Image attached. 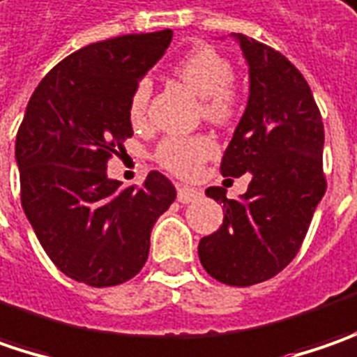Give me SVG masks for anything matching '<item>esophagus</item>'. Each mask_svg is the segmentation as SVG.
Segmentation results:
<instances>
[{
    "instance_id": "34e87169",
    "label": "esophagus",
    "mask_w": 357,
    "mask_h": 357,
    "mask_svg": "<svg viewBox=\"0 0 357 357\" xmlns=\"http://www.w3.org/2000/svg\"><path fill=\"white\" fill-rule=\"evenodd\" d=\"M199 197H202L199 190L188 188V185H179L178 188V202H181V204H192V202L199 199Z\"/></svg>"
}]
</instances>
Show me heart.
I'll return each instance as SVG.
<instances>
[{
    "mask_svg": "<svg viewBox=\"0 0 357 357\" xmlns=\"http://www.w3.org/2000/svg\"><path fill=\"white\" fill-rule=\"evenodd\" d=\"M174 73L202 98V114L213 123H225L240 107V87L231 79V63L218 50L197 45L174 66ZM151 98V82L142 79L130 98V117L142 121ZM213 142L206 135H167L155 149V160L178 176H192L213 153Z\"/></svg>",
    "mask_w": 357,
    "mask_h": 357,
    "instance_id": "obj_1",
    "label": "heart"
}]
</instances>
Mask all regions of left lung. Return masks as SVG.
I'll list each match as a JSON object with an SVG mask.
<instances>
[{
  "label": "left lung",
  "instance_id": "8db88e82",
  "mask_svg": "<svg viewBox=\"0 0 357 357\" xmlns=\"http://www.w3.org/2000/svg\"><path fill=\"white\" fill-rule=\"evenodd\" d=\"M250 68V98L222 158V176L250 174L248 192L224 204V224L199 240L204 270L227 286H254L286 268L300 252L326 194L324 123L312 89L280 52L234 33Z\"/></svg>",
  "mask_w": 357,
  "mask_h": 357
}]
</instances>
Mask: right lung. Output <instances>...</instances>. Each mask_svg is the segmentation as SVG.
<instances>
[{"mask_svg": "<svg viewBox=\"0 0 357 357\" xmlns=\"http://www.w3.org/2000/svg\"><path fill=\"white\" fill-rule=\"evenodd\" d=\"M172 29L130 33L68 55L36 87L15 137L22 206L41 248L68 278L91 287L132 280L176 188L149 172L142 188L107 178L132 137L133 87L165 54Z\"/></svg>", "mask_w": 357, "mask_h": 357, "instance_id": "1", "label": "right lung"}]
</instances>
